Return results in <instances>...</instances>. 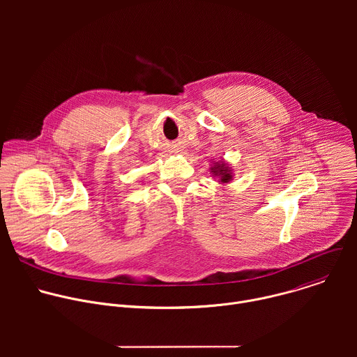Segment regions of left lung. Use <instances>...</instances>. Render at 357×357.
I'll return each instance as SVG.
<instances>
[{
    "mask_svg": "<svg viewBox=\"0 0 357 357\" xmlns=\"http://www.w3.org/2000/svg\"><path fill=\"white\" fill-rule=\"evenodd\" d=\"M211 172L213 174V176L219 178V182H222V183H229L233 179V169L223 160H220L218 162L213 161V165L211 167Z\"/></svg>",
    "mask_w": 357,
    "mask_h": 357,
    "instance_id": "obj_1",
    "label": "left lung"
}]
</instances>
